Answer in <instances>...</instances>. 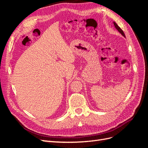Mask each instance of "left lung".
<instances>
[{"label":"left lung","instance_id":"8db88e82","mask_svg":"<svg viewBox=\"0 0 148 148\" xmlns=\"http://www.w3.org/2000/svg\"><path fill=\"white\" fill-rule=\"evenodd\" d=\"M113 23H114V26H115V28L117 29V31H119V32L121 34H122L123 37L125 38V34H124V33H123V31H122V29L119 27V26L117 25V24L116 23L115 21L113 22Z\"/></svg>","mask_w":148,"mask_h":148}]
</instances>
